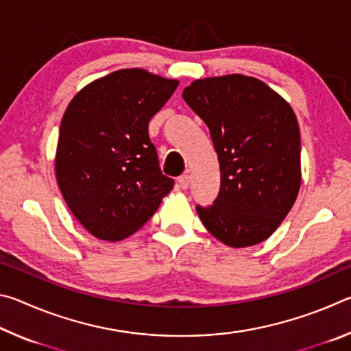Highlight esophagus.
I'll list each match as a JSON object with an SVG mask.
<instances>
[{
	"label": "esophagus",
	"mask_w": 351,
	"mask_h": 351,
	"mask_svg": "<svg viewBox=\"0 0 351 351\" xmlns=\"http://www.w3.org/2000/svg\"><path fill=\"white\" fill-rule=\"evenodd\" d=\"M178 184H180L181 189L186 190L189 187V184H190V175L189 173L181 175L180 178H178Z\"/></svg>",
	"instance_id": "obj_1"
}]
</instances>
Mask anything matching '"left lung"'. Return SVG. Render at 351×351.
<instances>
[{"label": "left lung", "mask_w": 351, "mask_h": 351, "mask_svg": "<svg viewBox=\"0 0 351 351\" xmlns=\"http://www.w3.org/2000/svg\"><path fill=\"white\" fill-rule=\"evenodd\" d=\"M182 99L209 127L221 186L212 206H197L204 228L224 245L268 239L300 189V132L287 100L255 77L195 80Z\"/></svg>", "instance_id": "1"}]
</instances>
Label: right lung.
Returning a JSON list of instances; mask_svg holds the SVG:
<instances>
[{
	"instance_id": "add662e5",
	"label": "right lung",
	"mask_w": 351,
	"mask_h": 351,
	"mask_svg": "<svg viewBox=\"0 0 351 351\" xmlns=\"http://www.w3.org/2000/svg\"><path fill=\"white\" fill-rule=\"evenodd\" d=\"M178 80L121 69L86 85L64 111L56 175L64 201L88 232L119 241L141 229L175 181L162 175L148 122Z\"/></svg>"
}]
</instances>
